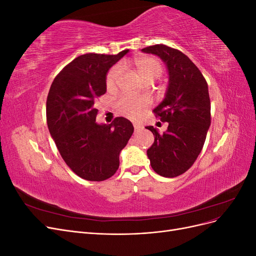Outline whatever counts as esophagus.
Returning a JSON list of instances; mask_svg holds the SVG:
<instances>
[{"instance_id": "esophagus-1", "label": "esophagus", "mask_w": 256, "mask_h": 256, "mask_svg": "<svg viewBox=\"0 0 256 256\" xmlns=\"http://www.w3.org/2000/svg\"><path fill=\"white\" fill-rule=\"evenodd\" d=\"M134 130H136V131H138V130H141V129L143 128V126L140 125V124H138V122H134Z\"/></svg>"}]
</instances>
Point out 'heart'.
Returning a JSON list of instances; mask_svg holds the SVG:
<instances>
[{
  "label": "heart",
  "instance_id": "b5f03b06",
  "mask_svg": "<svg viewBox=\"0 0 256 256\" xmlns=\"http://www.w3.org/2000/svg\"><path fill=\"white\" fill-rule=\"evenodd\" d=\"M134 65L140 78L145 82H152L158 79L164 74V66L161 62L150 56H143L134 58ZM122 66H113L106 76V86L109 90H114L118 84V80L122 74ZM152 102L148 97H134L129 95H122L116 102V109L118 111L127 116L131 120H136L143 112L145 108L150 106Z\"/></svg>",
  "mask_w": 256,
  "mask_h": 256
}]
</instances>
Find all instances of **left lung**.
<instances>
[{
	"label": "left lung",
	"instance_id": "obj_1",
	"mask_svg": "<svg viewBox=\"0 0 256 256\" xmlns=\"http://www.w3.org/2000/svg\"><path fill=\"white\" fill-rule=\"evenodd\" d=\"M142 51L158 56L170 76L164 102L152 111L161 122H168V130L160 134L152 126L146 127L154 136L147 156L157 174L176 177L188 171L204 146L212 122L208 85L200 69L182 51L161 44Z\"/></svg>",
	"mask_w": 256,
	"mask_h": 256
}]
</instances>
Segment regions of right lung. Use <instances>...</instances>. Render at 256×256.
I'll use <instances>...</instances> for the list:
<instances>
[{"instance_id": "add662e5", "label": "right lung", "mask_w": 256, "mask_h": 256, "mask_svg": "<svg viewBox=\"0 0 256 256\" xmlns=\"http://www.w3.org/2000/svg\"><path fill=\"white\" fill-rule=\"evenodd\" d=\"M128 50L116 56L86 53L66 65L47 98V124L62 158L83 180L102 182L120 166V152L134 134L125 118L98 125L96 100L106 94V76Z\"/></svg>"}]
</instances>
